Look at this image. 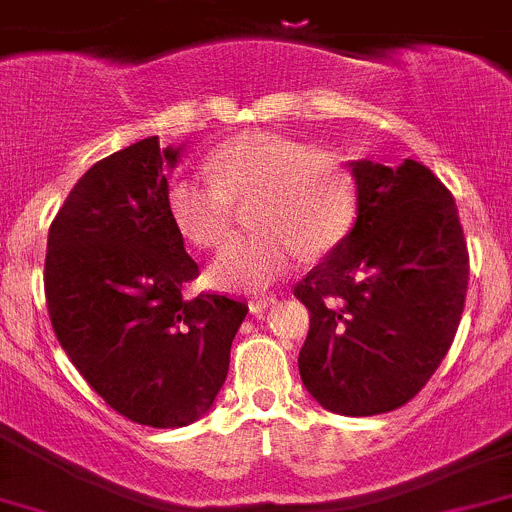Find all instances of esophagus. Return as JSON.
<instances>
[{
  "mask_svg": "<svg viewBox=\"0 0 512 512\" xmlns=\"http://www.w3.org/2000/svg\"><path fill=\"white\" fill-rule=\"evenodd\" d=\"M275 300H278L275 295H262V298H252L250 300V310H252V313H262V310L270 308Z\"/></svg>",
  "mask_w": 512,
  "mask_h": 512,
  "instance_id": "obj_1",
  "label": "esophagus"
}]
</instances>
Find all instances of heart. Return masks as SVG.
Segmentation results:
<instances>
[{
  "mask_svg": "<svg viewBox=\"0 0 512 512\" xmlns=\"http://www.w3.org/2000/svg\"><path fill=\"white\" fill-rule=\"evenodd\" d=\"M212 174H179L166 189L174 227L191 245L219 247L234 227V204L255 197L257 227L224 247L209 267L222 290L257 293L293 270L303 250L318 257L346 240L356 217V181L328 148L272 131H245L214 146Z\"/></svg>",
  "mask_w": 512,
  "mask_h": 512,
  "instance_id": "heart-1",
  "label": "heart"
}]
</instances>
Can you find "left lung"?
Here are the masks:
<instances>
[{"mask_svg":"<svg viewBox=\"0 0 512 512\" xmlns=\"http://www.w3.org/2000/svg\"><path fill=\"white\" fill-rule=\"evenodd\" d=\"M356 224L295 285L310 310L303 386L343 417L404 407L455 341L470 257L450 189L424 164L351 161Z\"/></svg>","mask_w":512,"mask_h":512,"instance_id":"8db88e82","label":"left lung"}]
</instances>
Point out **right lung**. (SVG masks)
<instances>
[{
	"instance_id": "add662e5",
	"label": "right lung",
	"mask_w": 512,
	"mask_h": 512,
	"mask_svg": "<svg viewBox=\"0 0 512 512\" xmlns=\"http://www.w3.org/2000/svg\"><path fill=\"white\" fill-rule=\"evenodd\" d=\"M181 146L143 138L90 166L47 234L52 328L103 401L136 424L186 427L209 412L247 303L181 290L199 275L166 209Z\"/></svg>"
}]
</instances>
